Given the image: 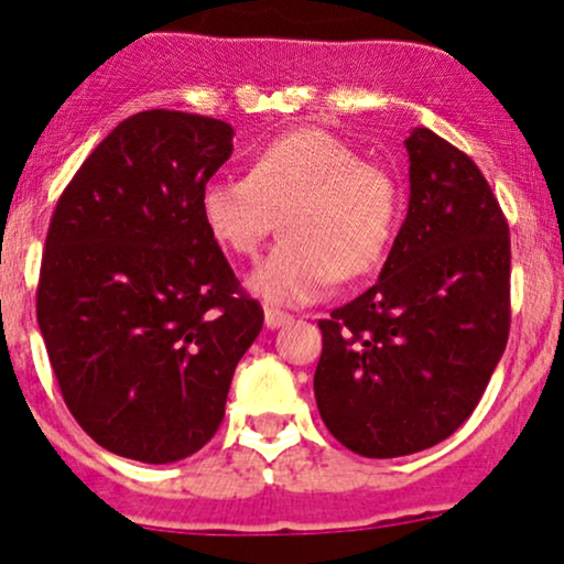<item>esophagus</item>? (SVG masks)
<instances>
[{"instance_id":"esophagus-1","label":"esophagus","mask_w":564,"mask_h":564,"mask_svg":"<svg viewBox=\"0 0 564 564\" xmlns=\"http://www.w3.org/2000/svg\"><path fill=\"white\" fill-rule=\"evenodd\" d=\"M289 319H292V316H289L286 311H281V308H267L264 311V325L270 327V330H275V327L286 325Z\"/></svg>"}]
</instances>
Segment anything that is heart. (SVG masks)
<instances>
[{
  "mask_svg": "<svg viewBox=\"0 0 564 564\" xmlns=\"http://www.w3.org/2000/svg\"><path fill=\"white\" fill-rule=\"evenodd\" d=\"M200 217L220 248L256 256L281 217V239L248 275L275 305H303L333 281H358L386 259L399 220V187L382 167L322 129L275 137L248 176H217L200 189Z\"/></svg>",
  "mask_w": 564,
  "mask_h": 564,
  "instance_id": "obj_1",
  "label": "heart"
}]
</instances>
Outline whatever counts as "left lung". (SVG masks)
Here are the masks:
<instances>
[{"label": "left lung", "mask_w": 564, "mask_h": 564, "mask_svg": "<svg viewBox=\"0 0 564 564\" xmlns=\"http://www.w3.org/2000/svg\"><path fill=\"white\" fill-rule=\"evenodd\" d=\"M408 217L380 278L319 322L314 397L338 444L404 457L474 413L510 336V226L471 156L404 140Z\"/></svg>", "instance_id": "1"}]
</instances>
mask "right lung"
Here are the masks:
<instances>
[{
  "label": "right lung",
  "instance_id": "add662e5",
  "mask_svg": "<svg viewBox=\"0 0 564 564\" xmlns=\"http://www.w3.org/2000/svg\"><path fill=\"white\" fill-rule=\"evenodd\" d=\"M231 151L226 120L137 112L82 162L48 223L37 325L70 415L112 455L160 466L209 444L264 325L200 217Z\"/></svg>",
  "mask_w": 564,
  "mask_h": 564
}]
</instances>
